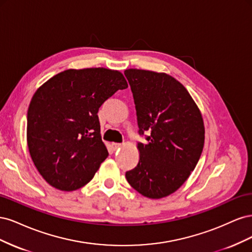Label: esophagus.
<instances>
[{"label": "esophagus", "instance_id": "34e87169", "mask_svg": "<svg viewBox=\"0 0 252 252\" xmlns=\"http://www.w3.org/2000/svg\"><path fill=\"white\" fill-rule=\"evenodd\" d=\"M111 146H112L113 150H117V149H119L122 146V144H120V143H112Z\"/></svg>", "mask_w": 252, "mask_h": 252}]
</instances>
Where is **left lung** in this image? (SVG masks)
Returning <instances> with one entry per match:
<instances>
[{"mask_svg": "<svg viewBox=\"0 0 252 252\" xmlns=\"http://www.w3.org/2000/svg\"><path fill=\"white\" fill-rule=\"evenodd\" d=\"M138 118L140 161L126 172L136 191L162 199L178 190L193 171L205 140L200 109L182 84L166 73L127 69Z\"/></svg>", "mask_w": 252, "mask_h": 252, "instance_id": "8db88e82", "label": "left lung"}]
</instances>
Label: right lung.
Returning a JSON list of instances; mask_svg holds the SVG:
<instances>
[{"mask_svg":"<svg viewBox=\"0 0 252 252\" xmlns=\"http://www.w3.org/2000/svg\"><path fill=\"white\" fill-rule=\"evenodd\" d=\"M128 84L118 70L68 69L35 91L27 112V144L37 171L63 191L89 183L108 157L97 111Z\"/></svg>","mask_w":252,"mask_h":252,"instance_id":"add662e5","label":"right lung"}]
</instances>
